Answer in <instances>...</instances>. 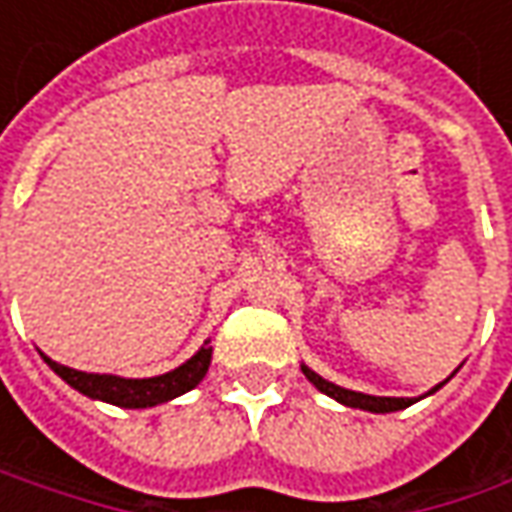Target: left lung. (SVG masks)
I'll return each mask as SVG.
<instances>
[{
	"label": "left lung",
	"mask_w": 512,
	"mask_h": 512,
	"mask_svg": "<svg viewBox=\"0 0 512 512\" xmlns=\"http://www.w3.org/2000/svg\"><path fill=\"white\" fill-rule=\"evenodd\" d=\"M459 370V367H456ZM456 370L444 379L442 384H436L433 390H427L424 396H433L439 387H444V384L450 382L453 376H456ZM302 373L307 376V382L313 384L316 390H322L325 396H330V399H336L339 404H344V407H359V410H367V413H396V410H404V407H410V404H416L419 399H396V396H367V393H359V390H347V387H339V384L327 382V379H322L316 370H310L307 364H302Z\"/></svg>",
	"instance_id": "left-lung-1"
}]
</instances>
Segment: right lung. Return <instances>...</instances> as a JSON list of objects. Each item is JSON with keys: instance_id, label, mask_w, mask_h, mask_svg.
<instances>
[{"instance_id": "obj_1", "label": "right lung", "mask_w": 512, "mask_h": 512, "mask_svg": "<svg viewBox=\"0 0 512 512\" xmlns=\"http://www.w3.org/2000/svg\"><path fill=\"white\" fill-rule=\"evenodd\" d=\"M210 356H213V347H210V342H205L185 364H179L176 370L162 373V376H150V379H125V376H113V373H85V370H73V367L53 362L48 356H45V362L59 379H65L73 390H79L88 399L128 407V410H142V407L165 404L187 393V390H193L205 379Z\"/></svg>"}]
</instances>
